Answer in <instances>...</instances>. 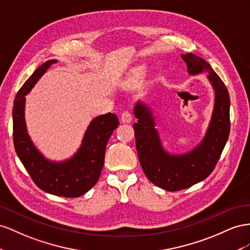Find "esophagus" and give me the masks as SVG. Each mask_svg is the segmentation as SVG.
Segmentation results:
<instances>
[{
	"label": "esophagus",
	"mask_w": 250,
	"mask_h": 250,
	"mask_svg": "<svg viewBox=\"0 0 250 250\" xmlns=\"http://www.w3.org/2000/svg\"><path fill=\"white\" fill-rule=\"evenodd\" d=\"M132 119H133L132 113H131L130 111H127V110L125 111V112H123V114H121V116H120L121 123H124V124H129V123H131Z\"/></svg>",
	"instance_id": "esophagus-1"
}]
</instances>
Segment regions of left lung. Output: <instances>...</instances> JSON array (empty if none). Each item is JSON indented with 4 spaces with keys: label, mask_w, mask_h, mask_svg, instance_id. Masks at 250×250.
I'll list each match as a JSON object with an SVG mask.
<instances>
[{
    "label": "left lung",
    "mask_w": 250,
    "mask_h": 250,
    "mask_svg": "<svg viewBox=\"0 0 250 250\" xmlns=\"http://www.w3.org/2000/svg\"><path fill=\"white\" fill-rule=\"evenodd\" d=\"M188 73L196 75L208 71V80L215 89L212 116L201 144L183 155H170L162 147L155 121L148 106L137 103L134 108L133 125L140 165L147 179L157 187L169 191L181 190L208 178L222 154L230 131V98L226 85L209 63L199 56L181 54Z\"/></svg>",
    "instance_id": "8db88e82"
}]
</instances>
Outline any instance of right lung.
I'll use <instances>...</instances> for the list:
<instances>
[{
    "instance_id": "add662e5",
    "label": "right lung",
    "mask_w": 250,
    "mask_h": 250,
    "mask_svg": "<svg viewBox=\"0 0 250 250\" xmlns=\"http://www.w3.org/2000/svg\"><path fill=\"white\" fill-rule=\"evenodd\" d=\"M58 61L42 63L28 78L13 102V145L20 160L38 187L49 194L77 198L94 187L104 162L105 146L113 131L119 125L115 114L106 113L91 121L76 154L66 161L46 159L34 146L25 124V95L47 69Z\"/></svg>"
}]
</instances>
